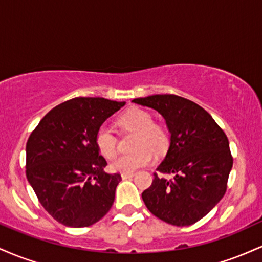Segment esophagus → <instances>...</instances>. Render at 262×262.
Here are the masks:
<instances>
[{
    "instance_id": "34e87169",
    "label": "esophagus",
    "mask_w": 262,
    "mask_h": 262,
    "mask_svg": "<svg viewBox=\"0 0 262 262\" xmlns=\"http://www.w3.org/2000/svg\"><path fill=\"white\" fill-rule=\"evenodd\" d=\"M132 177H134V173H122V179L123 180H128V179H132Z\"/></svg>"
}]
</instances>
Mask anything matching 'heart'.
I'll return each instance as SVG.
<instances>
[{
	"instance_id": "b5f03b06",
	"label": "heart",
	"mask_w": 262,
	"mask_h": 262,
	"mask_svg": "<svg viewBox=\"0 0 262 262\" xmlns=\"http://www.w3.org/2000/svg\"><path fill=\"white\" fill-rule=\"evenodd\" d=\"M122 127L137 132L134 148L129 154H122L111 161L110 167L114 172L132 173L146 166L152 161V152L160 154L167 148L169 135L160 125L154 124L151 114L140 108H130L118 119ZM96 148L104 158H112L116 154L117 140L113 132L107 125H101L95 135Z\"/></svg>"
}]
</instances>
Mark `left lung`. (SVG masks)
<instances>
[{
  "instance_id": "obj_1",
  "label": "left lung",
  "mask_w": 262,
  "mask_h": 262,
  "mask_svg": "<svg viewBox=\"0 0 262 262\" xmlns=\"http://www.w3.org/2000/svg\"><path fill=\"white\" fill-rule=\"evenodd\" d=\"M132 102L164 117L170 145L158 166L171 180L154 173L151 186L141 193L155 217L176 227L202 219L227 191L233 167L229 141L212 116L194 102L176 95H154Z\"/></svg>"
}]
</instances>
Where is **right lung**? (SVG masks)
<instances>
[{"label":"right lung","mask_w":262,"mask_h":262,"mask_svg":"<svg viewBox=\"0 0 262 262\" xmlns=\"http://www.w3.org/2000/svg\"><path fill=\"white\" fill-rule=\"evenodd\" d=\"M101 97H77L53 108L27 141V179L44 209L59 223L83 228L97 223L114 202L119 173L95 144L97 129L124 106Z\"/></svg>","instance_id":"obj_1"}]
</instances>
